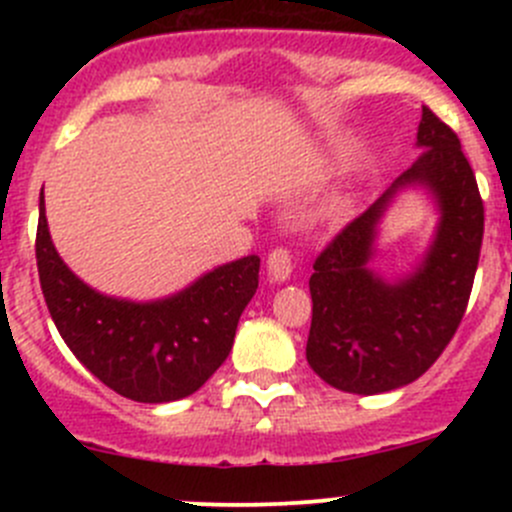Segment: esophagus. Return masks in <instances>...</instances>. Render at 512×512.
Masks as SVG:
<instances>
[{"instance_id":"obj_1","label":"esophagus","mask_w":512,"mask_h":512,"mask_svg":"<svg viewBox=\"0 0 512 512\" xmlns=\"http://www.w3.org/2000/svg\"><path fill=\"white\" fill-rule=\"evenodd\" d=\"M289 275H292V252L287 247H275L267 257V277H270V282L280 285Z\"/></svg>"}]
</instances>
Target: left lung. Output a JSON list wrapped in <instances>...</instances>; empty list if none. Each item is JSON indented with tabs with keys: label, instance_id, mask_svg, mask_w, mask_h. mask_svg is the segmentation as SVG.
<instances>
[{
	"label": "left lung",
	"instance_id": "left-lung-1",
	"mask_svg": "<svg viewBox=\"0 0 512 512\" xmlns=\"http://www.w3.org/2000/svg\"><path fill=\"white\" fill-rule=\"evenodd\" d=\"M421 156L366 213L314 260L307 361L329 386L384 394L431 369L456 334L483 242V200L456 133L423 106ZM423 187L439 205V227L422 265L389 283L368 270L378 223L395 193Z\"/></svg>",
	"mask_w": 512,
	"mask_h": 512
}]
</instances>
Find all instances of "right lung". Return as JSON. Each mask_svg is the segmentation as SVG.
<instances>
[{"mask_svg": "<svg viewBox=\"0 0 512 512\" xmlns=\"http://www.w3.org/2000/svg\"><path fill=\"white\" fill-rule=\"evenodd\" d=\"M36 267L51 319L66 347L98 381L141 404L195 394L230 354L242 309L257 292L260 257L215 267L156 302L96 292L66 267L39 195Z\"/></svg>", "mask_w": 512, "mask_h": 512, "instance_id": "add662e5", "label": "right lung"}]
</instances>
